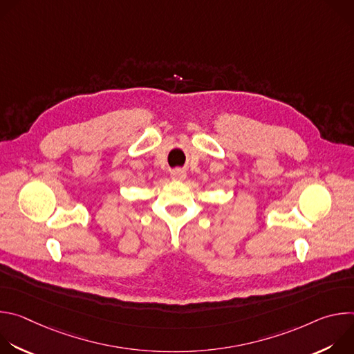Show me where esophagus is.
Masks as SVG:
<instances>
[{"label":"esophagus","mask_w":354,"mask_h":354,"mask_svg":"<svg viewBox=\"0 0 354 354\" xmlns=\"http://www.w3.org/2000/svg\"><path fill=\"white\" fill-rule=\"evenodd\" d=\"M186 178V172L183 171V169H174L172 171V179H175V180H183Z\"/></svg>","instance_id":"esophagus-1"}]
</instances>
